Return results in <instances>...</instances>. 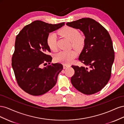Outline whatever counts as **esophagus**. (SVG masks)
<instances>
[{
  "label": "esophagus",
  "instance_id": "obj_1",
  "mask_svg": "<svg viewBox=\"0 0 124 124\" xmlns=\"http://www.w3.org/2000/svg\"><path fill=\"white\" fill-rule=\"evenodd\" d=\"M70 66L69 65H66V64H64L63 65V69H66L67 68H68Z\"/></svg>",
  "mask_w": 124,
  "mask_h": 124
}]
</instances>
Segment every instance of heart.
I'll return each mask as SVG.
<instances>
[{"label":"heart","instance_id":"b5f03b06","mask_svg":"<svg viewBox=\"0 0 124 124\" xmlns=\"http://www.w3.org/2000/svg\"><path fill=\"white\" fill-rule=\"evenodd\" d=\"M58 33L62 37L71 41L74 48L80 51L84 46L85 38L80 35L78 30L70 26H65L58 31ZM46 43L50 50L55 51L57 49V37L55 33H51L46 38ZM77 56V53L73 50L62 51L56 54L54 56L55 61L67 64L72 62Z\"/></svg>","mask_w":124,"mask_h":124}]
</instances>
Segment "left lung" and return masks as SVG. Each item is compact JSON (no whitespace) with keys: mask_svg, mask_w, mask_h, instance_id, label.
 Here are the masks:
<instances>
[{"mask_svg":"<svg viewBox=\"0 0 124 124\" xmlns=\"http://www.w3.org/2000/svg\"><path fill=\"white\" fill-rule=\"evenodd\" d=\"M66 25L83 32L85 42L78 59L89 67L88 69L72 65L74 74L71 83L84 94H93L107 85L111 76L114 51L111 37L103 26L91 18H82Z\"/></svg>","mask_w":124,"mask_h":124,"instance_id":"obj_1","label":"left lung"}]
</instances>
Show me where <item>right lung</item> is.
<instances>
[{
	"mask_svg": "<svg viewBox=\"0 0 124 124\" xmlns=\"http://www.w3.org/2000/svg\"><path fill=\"white\" fill-rule=\"evenodd\" d=\"M64 25V22L51 24L37 20L25 26L16 36L12 66L18 86L29 94L43 95L57 82L63 66L59 63L51 64L52 57L47 54L51 51L46 38ZM42 65L47 66L41 68Z\"/></svg>",
	"mask_w": 124,
	"mask_h": 124,
	"instance_id": "obj_1",
	"label": "right lung"
}]
</instances>
